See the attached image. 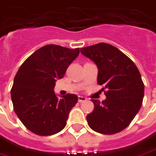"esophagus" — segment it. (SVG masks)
<instances>
[{"mask_svg":"<svg viewBox=\"0 0 156 156\" xmlns=\"http://www.w3.org/2000/svg\"><path fill=\"white\" fill-rule=\"evenodd\" d=\"M86 100H87V99H86V97H83V96H78V101H79L80 103L86 101Z\"/></svg>","mask_w":156,"mask_h":156,"instance_id":"obj_1","label":"esophagus"}]
</instances>
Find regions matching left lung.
<instances>
[{"label":"left lung","instance_id":"8db88e82","mask_svg":"<svg viewBox=\"0 0 156 156\" xmlns=\"http://www.w3.org/2000/svg\"><path fill=\"white\" fill-rule=\"evenodd\" d=\"M80 52L98 67L97 82L104 86L106 99L91 100L95 108L86 120L93 130L113 135L126 129L140 109L145 86L135 63L107 43L80 48Z\"/></svg>","mask_w":156,"mask_h":156}]
</instances>
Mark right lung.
<instances>
[{"mask_svg": "<svg viewBox=\"0 0 156 156\" xmlns=\"http://www.w3.org/2000/svg\"><path fill=\"white\" fill-rule=\"evenodd\" d=\"M80 48L46 45L24 61L14 78L11 95L16 114L30 131L41 136L60 132L78 101L75 94L58 98L55 80L63 78Z\"/></svg>", "mask_w": 156, "mask_h": 156, "instance_id": "right-lung-1", "label": "right lung"}]
</instances>
